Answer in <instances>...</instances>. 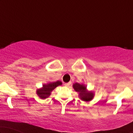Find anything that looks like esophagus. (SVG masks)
<instances>
[{"mask_svg": "<svg viewBox=\"0 0 133 133\" xmlns=\"http://www.w3.org/2000/svg\"><path fill=\"white\" fill-rule=\"evenodd\" d=\"M70 85V83H65V84H64L65 86H66V87H68Z\"/></svg>", "mask_w": 133, "mask_h": 133, "instance_id": "34e87169", "label": "esophagus"}]
</instances>
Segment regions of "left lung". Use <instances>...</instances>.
Listing matches in <instances>:
<instances>
[{"mask_svg":"<svg viewBox=\"0 0 133 133\" xmlns=\"http://www.w3.org/2000/svg\"><path fill=\"white\" fill-rule=\"evenodd\" d=\"M73 88L76 92H79V96L84 101H90L93 98L94 94L91 91L88 92L86 90V87L83 85H81L76 83L73 85Z\"/></svg>","mask_w":133,"mask_h":133,"instance_id":"8db88e82","label":"left lung"}]
</instances>
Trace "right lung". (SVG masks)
Listing matches in <instances>:
<instances>
[{"mask_svg":"<svg viewBox=\"0 0 133 133\" xmlns=\"http://www.w3.org/2000/svg\"><path fill=\"white\" fill-rule=\"evenodd\" d=\"M62 82L61 81H57L55 82H51L46 85H43V88L38 89L37 90V94L41 99H45L50 96L51 92L56 88V87L61 85Z\"/></svg>","mask_w":133,"mask_h":133,"instance_id":"add662e5","label":"right lung"}]
</instances>
